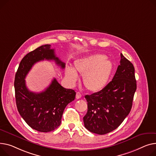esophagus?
<instances>
[{
	"label": "esophagus",
	"instance_id": "1",
	"mask_svg": "<svg viewBox=\"0 0 156 156\" xmlns=\"http://www.w3.org/2000/svg\"><path fill=\"white\" fill-rule=\"evenodd\" d=\"M81 97V94L80 92H76V99H79Z\"/></svg>",
	"mask_w": 156,
	"mask_h": 156
}]
</instances>
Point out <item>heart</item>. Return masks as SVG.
I'll return each mask as SVG.
<instances>
[{
	"label": "heart",
	"instance_id": "obj_1",
	"mask_svg": "<svg viewBox=\"0 0 156 156\" xmlns=\"http://www.w3.org/2000/svg\"><path fill=\"white\" fill-rule=\"evenodd\" d=\"M75 69L68 67L66 75L69 81L77 80V73L83 75V83L85 88L92 92L101 91L107 85L113 70L112 61L104 55L96 54L76 60Z\"/></svg>",
	"mask_w": 156,
	"mask_h": 156
}]
</instances>
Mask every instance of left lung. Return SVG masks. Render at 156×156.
<instances>
[{
    "mask_svg": "<svg viewBox=\"0 0 156 156\" xmlns=\"http://www.w3.org/2000/svg\"><path fill=\"white\" fill-rule=\"evenodd\" d=\"M121 59L112 80L101 91L85 97L88 111L83 117L85 127L99 135L116 129L130 112L137 89L132 63L120 54Z\"/></svg>",
    "mask_w": 156,
    "mask_h": 156,
    "instance_id": "1",
    "label": "left lung"
}]
</instances>
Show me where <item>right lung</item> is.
<instances>
[{"mask_svg":"<svg viewBox=\"0 0 156 156\" xmlns=\"http://www.w3.org/2000/svg\"><path fill=\"white\" fill-rule=\"evenodd\" d=\"M44 59L55 61L62 69L65 68V63L56 56L51 45H43L27 54L20 61L15 76L14 88L20 116L32 129L48 132L59 126L64 110L75 100L76 92L62 87L56 78L43 91L35 93L28 90L26 76L35 63Z\"/></svg>","mask_w":156,"mask_h":156,"instance_id":"obj_1","label":"right lung"}]
</instances>
